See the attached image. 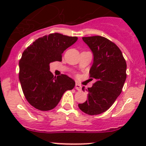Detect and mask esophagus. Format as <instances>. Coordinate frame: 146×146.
I'll return each instance as SVG.
<instances>
[{
    "mask_svg": "<svg viewBox=\"0 0 146 146\" xmlns=\"http://www.w3.org/2000/svg\"><path fill=\"white\" fill-rule=\"evenodd\" d=\"M75 88H76V89L78 90V91H81V89H82V86H81L79 84H76Z\"/></svg>",
    "mask_w": 146,
    "mask_h": 146,
    "instance_id": "1",
    "label": "esophagus"
}]
</instances>
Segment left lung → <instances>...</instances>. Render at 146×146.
<instances>
[{
  "label": "left lung",
  "mask_w": 146,
  "mask_h": 146,
  "mask_svg": "<svg viewBox=\"0 0 146 146\" xmlns=\"http://www.w3.org/2000/svg\"><path fill=\"white\" fill-rule=\"evenodd\" d=\"M82 39L93 54L89 73L90 79L95 82L86 90L88 100L78 107L85 113L98 115L107 111L121 92L127 78V63L119 47L108 39L99 35Z\"/></svg>",
  "instance_id": "1"
}]
</instances>
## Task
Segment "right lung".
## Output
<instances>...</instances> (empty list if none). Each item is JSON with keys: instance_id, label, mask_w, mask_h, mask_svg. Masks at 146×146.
Listing matches in <instances>:
<instances>
[{"instance_id": "right-lung-1", "label": "right lung", "mask_w": 146, "mask_h": 146, "mask_svg": "<svg viewBox=\"0 0 146 146\" xmlns=\"http://www.w3.org/2000/svg\"><path fill=\"white\" fill-rule=\"evenodd\" d=\"M77 40V37L49 34L39 38L22 53L19 63V81L25 98L36 109L54 108L64 93L75 86V81L67 75L54 76L49 64L62 61V54Z\"/></svg>"}]
</instances>
